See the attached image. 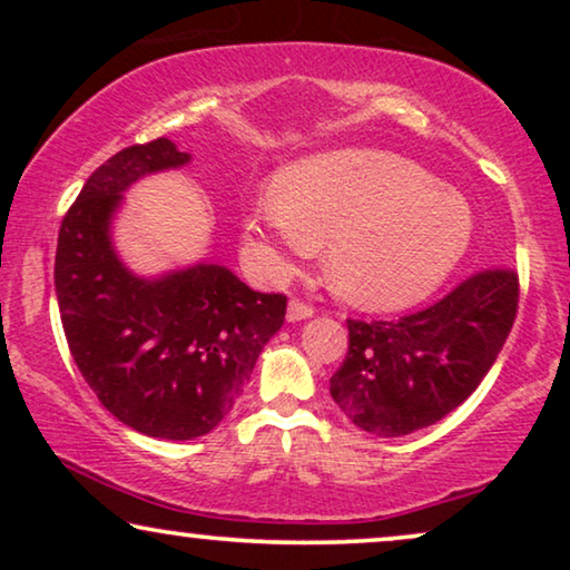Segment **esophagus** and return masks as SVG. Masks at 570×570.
<instances>
[{
  "instance_id": "esophagus-1",
  "label": "esophagus",
  "mask_w": 570,
  "mask_h": 570,
  "mask_svg": "<svg viewBox=\"0 0 570 570\" xmlns=\"http://www.w3.org/2000/svg\"><path fill=\"white\" fill-rule=\"evenodd\" d=\"M316 311L303 301H291L287 303V322H303V318H311Z\"/></svg>"
}]
</instances>
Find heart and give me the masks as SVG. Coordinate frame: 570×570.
Here are the masks:
<instances>
[{
    "label": "heart",
    "instance_id": "obj_1",
    "mask_svg": "<svg viewBox=\"0 0 570 570\" xmlns=\"http://www.w3.org/2000/svg\"><path fill=\"white\" fill-rule=\"evenodd\" d=\"M246 217V244L279 272L330 240L326 272L342 298L394 311L441 287L474 220L462 194L402 155L347 147L279 170Z\"/></svg>",
    "mask_w": 570,
    "mask_h": 570
}]
</instances>
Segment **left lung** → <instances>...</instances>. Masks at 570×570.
<instances>
[{
  "mask_svg": "<svg viewBox=\"0 0 570 570\" xmlns=\"http://www.w3.org/2000/svg\"><path fill=\"white\" fill-rule=\"evenodd\" d=\"M517 306V272L488 269L417 314L394 322L350 318L345 363L330 381L332 400L350 423L379 439L439 423L493 368Z\"/></svg>",
  "mask_w": 570,
  "mask_h": 570,
  "instance_id": "left-lung-1",
  "label": "left lung"
}]
</instances>
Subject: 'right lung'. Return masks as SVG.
<instances>
[{"mask_svg":"<svg viewBox=\"0 0 570 570\" xmlns=\"http://www.w3.org/2000/svg\"><path fill=\"white\" fill-rule=\"evenodd\" d=\"M191 163L170 139L108 158L61 220L53 285L77 368L135 431L191 441L233 410L285 322V295L256 293L223 264L145 277L121 262L114 220L139 178Z\"/></svg>","mask_w":570,"mask_h":570,"instance_id":"add662e5","label":"right lung"}]
</instances>
